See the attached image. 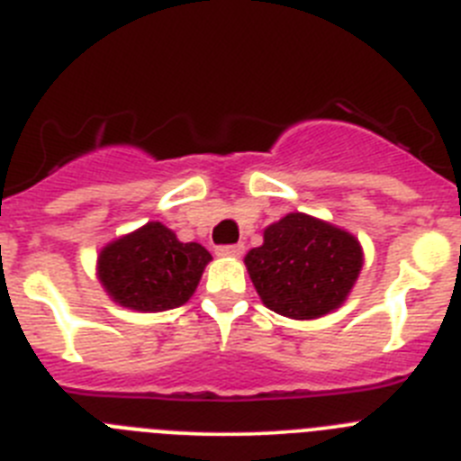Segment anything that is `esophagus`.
<instances>
[{"instance_id":"1","label":"esophagus","mask_w":461,"mask_h":461,"mask_svg":"<svg viewBox=\"0 0 461 461\" xmlns=\"http://www.w3.org/2000/svg\"><path fill=\"white\" fill-rule=\"evenodd\" d=\"M243 243H231V246H221L218 248V255L221 257H240L243 255Z\"/></svg>"}]
</instances>
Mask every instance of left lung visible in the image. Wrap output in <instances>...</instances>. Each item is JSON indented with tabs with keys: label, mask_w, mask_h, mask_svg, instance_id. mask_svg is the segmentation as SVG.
Instances as JSON below:
<instances>
[{
	"label": "left lung",
	"mask_w": 461,
	"mask_h": 461,
	"mask_svg": "<svg viewBox=\"0 0 461 461\" xmlns=\"http://www.w3.org/2000/svg\"><path fill=\"white\" fill-rule=\"evenodd\" d=\"M257 294L289 319H317L349 296L363 267V248L349 231L305 213H289L264 230L246 255Z\"/></svg>",
	"instance_id": "left-lung-1"
}]
</instances>
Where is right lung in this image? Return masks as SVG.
<instances>
[{"label":"right lung","mask_w":461,"mask_h":461,"mask_svg":"<svg viewBox=\"0 0 461 461\" xmlns=\"http://www.w3.org/2000/svg\"><path fill=\"white\" fill-rule=\"evenodd\" d=\"M211 252L181 243L160 222L112 240L98 255V280L110 298L138 312L179 308L194 294Z\"/></svg>","instance_id":"obj_1"}]
</instances>
